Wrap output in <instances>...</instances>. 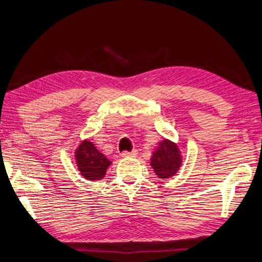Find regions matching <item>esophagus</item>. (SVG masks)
Listing matches in <instances>:
<instances>
[{
	"mask_svg": "<svg viewBox=\"0 0 262 262\" xmlns=\"http://www.w3.org/2000/svg\"><path fill=\"white\" fill-rule=\"evenodd\" d=\"M136 151H130V152H128V151H123L122 154H121V156L122 157H125V158H128V157H136Z\"/></svg>",
	"mask_w": 262,
	"mask_h": 262,
	"instance_id": "34e87169",
	"label": "esophagus"
}]
</instances>
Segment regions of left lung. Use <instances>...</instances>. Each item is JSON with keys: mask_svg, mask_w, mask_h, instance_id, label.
<instances>
[{"mask_svg": "<svg viewBox=\"0 0 262 262\" xmlns=\"http://www.w3.org/2000/svg\"><path fill=\"white\" fill-rule=\"evenodd\" d=\"M182 163L183 157L179 145L168 139H163L159 142L150 158V166L154 168V172L163 180L174 177Z\"/></svg>", "mask_w": 262, "mask_h": 262, "instance_id": "1", "label": "left lung"}]
</instances>
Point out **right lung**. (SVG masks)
Wrapping results in <instances>:
<instances>
[{"label":"right lung","instance_id":"right-lung-1","mask_svg":"<svg viewBox=\"0 0 262 262\" xmlns=\"http://www.w3.org/2000/svg\"><path fill=\"white\" fill-rule=\"evenodd\" d=\"M74 160L81 177L88 181H98L105 177L112 164L105 155L97 150L92 141L84 139L74 152Z\"/></svg>","mask_w":262,"mask_h":262}]
</instances>
